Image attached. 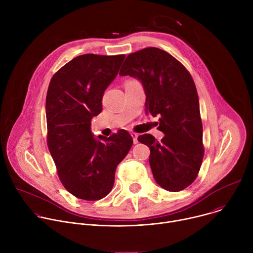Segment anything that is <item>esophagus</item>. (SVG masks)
I'll use <instances>...</instances> for the list:
<instances>
[{"mask_svg":"<svg viewBox=\"0 0 253 253\" xmlns=\"http://www.w3.org/2000/svg\"><path fill=\"white\" fill-rule=\"evenodd\" d=\"M131 136H132V138H133V142H134V144H136V143L138 142V140H137V138H138V134H137V133L132 132V133H131Z\"/></svg>","mask_w":253,"mask_h":253,"instance_id":"esophagus-1","label":"esophagus"}]
</instances>
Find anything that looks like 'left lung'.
<instances>
[{
  "label": "left lung",
  "instance_id": "left-lung-1",
  "mask_svg": "<svg viewBox=\"0 0 253 253\" xmlns=\"http://www.w3.org/2000/svg\"><path fill=\"white\" fill-rule=\"evenodd\" d=\"M120 76L140 81L146 95V111L159 116L161 141L143 134L138 141L150 149L149 163L155 181L177 192L189 186L199 172L204 148L199 101L186 68L169 53L145 48L130 54Z\"/></svg>",
  "mask_w": 253,
  "mask_h": 253
}]
</instances>
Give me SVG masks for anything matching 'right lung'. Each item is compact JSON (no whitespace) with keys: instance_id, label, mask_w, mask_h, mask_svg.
Instances as JSON below:
<instances>
[{"instance_id":"add662e5","label":"right lung","mask_w":253,"mask_h":253,"mask_svg":"<svg viewBox=\"0 0 253 253\" xmlns=\"http://www.w3.org/2000/svg\"><path fill=\"white\" fill-rule=\"evenodd\" d=\"M125 55L85 54L53 76L46 98L48 147L64 187L84 200L109 194L118 164L133 139L124 129L94 137L91 120L102 111L105 90L116 78Z\"/></svg>"}]
</instances>
